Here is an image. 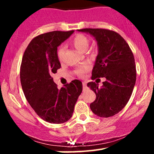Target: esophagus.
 I'll list each match as a JSON object with an SVG mask.
<instances>
[{"instance_id":"esophagus-1","label":"esophagus","mask_w":154,"mask_h":154,"mask_svg":"<svg viewBox=\"0 0 154 154\" xmlns=\"http://www.w3.org/2000/svg\"><path fill=\"white\" fill-rule=\"evenodd\" d=\"M82 85H83V90H85L86 88H87V85H86V82H82Z\"/></svg>"}]
</instances>
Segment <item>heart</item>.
Here are the masks:
<instances>
[{
    "label": "heart",
    "instance_id": "obj_1",
    "mask_svg": "<svg viewBox=\"0 0 154 154\" xmlns=\"http://www.w3.org/2000/svg\"><path fill=\"white\" fill-rule=\"evenodd\" d=\"M72 44L76 49L79 51H85L88 48L89 45V40L88 37L82 34H77L74 37L72 40ZM65 53L64 45H60L57 50V56L60 61H62L63 59V56ZM90 69V65L85 64L82 65L76 69L75 73L78 76H83L86 72H88Z\"/></svg>",
    "mask_w": 154,
    "mask_h": 154
}]
</instances>
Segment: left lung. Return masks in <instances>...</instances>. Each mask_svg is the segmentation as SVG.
Masks as SVG:
<instances>
[{
    "mask_svg": "<svg viewBox=\"0 0 154 154\" xmlns=\"http://www.w3.org/2000/svg\"><path fill=\"white\" fill-rule=\"evenodd\" d=\"M78 31L93 35L98 43V54L91 79H106L100 88L95 82L88 83V87L96 95L95 100L90 105L91 109L100 117L115 115L128 103L135 85L133 54L125 39L116 32L98 28H85Z\"/></svg>",
    "mask_w": 154,
    "mask_h": 154,
    "instance_id": "left-lung-1",
    "label": "left lung"
}]
</instances>
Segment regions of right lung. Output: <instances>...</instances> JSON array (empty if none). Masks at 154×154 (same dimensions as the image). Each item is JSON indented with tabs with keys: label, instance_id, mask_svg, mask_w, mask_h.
I'll list each match as a JSON object with an SVG mask.
<instances>
[{
	"label": "right lung",
	"instance_id": "obj_1",
	"mask_svg": "<svg viewBox=\"0 0 154 154\" xmlns=\"http://www.w3.org/2000/svg\"><path fill=\"white\" fill-rule=\"evenodd\" d=\"M74 32L53 31L38 35L31 40L23 55L20 67L23 92L35 113L48 122L68 121L82 91V83L78 79L59 90L51 77L61 68L57 47Z\"/></svg>",
	"mask_w": 154,
	"mask_h": 154
}]
</instances>
